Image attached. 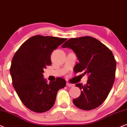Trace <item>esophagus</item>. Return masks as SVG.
<instances>
[{"mask_svg":"<svg viewBox=\"0 0 127 127\" xmlns=\"http://www.w3.org/2000/svg\"><path fill=\"white\" fill-rule=\"evenodd\" d=\"M66 86H68V87H74V84H71V83H70L68 82H67L66 83Z\"/></svg>","mask_w":127,"mask_h":127,"instance_id":"34e87169","label":"esophagus"}]
</instances>
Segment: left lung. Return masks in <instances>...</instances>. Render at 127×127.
Wrapping results in <instances>:
<instances>
[{"instance_id":"1","label":"left lung","mask_w":127,"mask_h":127,"mask_svg":"<svg viewBox=\"0 0 127 127\" xmlns=\"http://www.w3.org/2000/svg\"><path fill=\"white\" fill-rule=\"evenodd\" d=\"M74 52L78 63L74 72L87 74V84L77 83L81 95L73 102L77 108L91 110L99 107L107 98L115 80L116 61L111 51L95 38H72L62 46Z\"/></svg>"}]
</instances>
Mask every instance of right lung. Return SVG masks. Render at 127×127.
<instances>
[{"instance_id":"1","label":"right lung","mask_w":127,"mask_h":127,"mask_svg":"<svg viewBox=\"0 0 127 127\" xmlns=\"http://www.w3.org/2000/svg\"><path fill=\"white\" fill-rule=\"evenodd\" d=\"M66 40L36 35L26 41L13 56L10 69L13 86L24 105L33 111L44 113L52 108L58 91L66 85L61 77L47 83L43 74L52 64L51 53Z\"/></svg>"}]
</instances>
